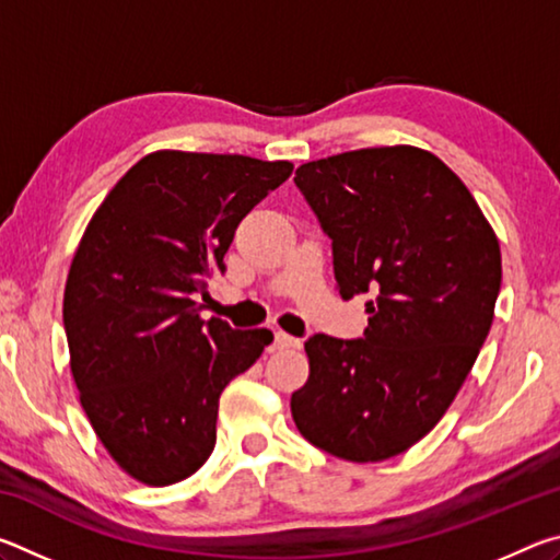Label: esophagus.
I'll return each instance as SVG.
<instances>
[{
    "instance_id": "1",
    "label": "esophagus",
    "mask_w": 560,
    "mask_h": 560,
    "mask_svg": "<svg viewBox=\"0 0 560 560\" xmlns=\"http://www.w3.org/2000/svg\"><path fill=\"white\" fill-rule=\"evenodd\" d=\"M273 346L279 350L283 348H301V338H293L289 334H283V330H277V336H273Z\"/></svg>"
}]
</instances>
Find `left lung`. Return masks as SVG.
<instances>
[{"mask_svg": "<svg viewBox=\"0 0 560 560\" xmlns=\"http://www.w3.org/2000/svg\"><path fill=\"white\" fill-rule=\"evenodd\" d=\"M293 183L330 240L340 296H371L363 338L306 340L293 422L334 457L390 459L442 420L485 346L501 289L497 234L420 148L314 160Z\"/></svg>", "mask_w": 560, "mask_h": 560, "instance_id": "left-lung-1", "label": "left lung"}]
</instances>
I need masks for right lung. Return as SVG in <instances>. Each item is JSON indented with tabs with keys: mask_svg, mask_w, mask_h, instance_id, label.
Here are the masks:
<instances>
[{
	"mask_svg": "<svg viewBox=\"0 0 560 560\" xmlns=\"http://www.w3.org/2000/svg\"><path fill=\"white\" fill-rule=\"evenodd\" d=\"M287 160L160 150L93 214L63 291L81 405L103 447L153 487L187 479L217 442L226 383L273 334L202 320L207 283L252 207L289 179Z\"/></svg>",
	"mask_w": 560,
	"mask_h": 560,
	"instance_id": "1",
	"label": "right lung"
}]
</instances>
